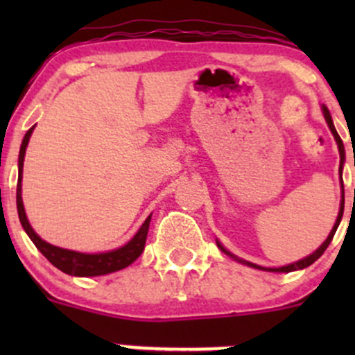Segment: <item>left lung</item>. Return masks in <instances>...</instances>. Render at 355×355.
Returning <instances> with one entry per match:
<instances>
[{
  "instance_id": "8db88e82",
  "label": "left lung",
  "mask_w": 355,
  "mask_h": 355,
  "mask_svg": "<svg viewBox=\"0 0 355 355\" xmlns=\"http://www.w3.org/2000/svg\"><path fill=\"white\" fill-rule=\"evenodd\" d=\"M323 114H324V120H327L328 127H330V130H331L333 137H335L336 144H338V151H340V170H338V171H340V178H342V166H343V161H345V149H343V142H342V139H340V135L336 134V130H335V125H333V120H331V114H330V111H328L327 106H323ZM342 214H343V182H342V204H340V213H338V218H336V223H335V227H333V230L330 232V235H328V239H327V241H324L323 244H321L320 249H318L316 252H313V254H311V256H307V257H304V259L297 261V263H292V264H288V266H282V268H270V270H268V271H278V273H288V271L302 270V268H307V266H311V264H313L314 261H316V259H320V257L323 256V252H324V250H327V247L330 245V242H331L333 235H335L336 228H338V223H340V220H342ZM218 247H220V249L223 250L225 254H228V256L235 257L234 254H230V252H228V250L225 249V247L221 245L220 242H218ZM235 259H237V261H241V259H239V257H235ZM241 263H245V261H241ZM245 264H249V266H254V268H261V266H256V264H252V263H245ZM261 270H266V268H261Z\"/></svg>"
}]
</instances>
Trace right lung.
Returning <instances> with one entry per match:
<instances>
[{"mask_svg":"<svg viewBox=\"0 0 355 355\" xmlns=\"http://www.w3.org/2000/svg\"><path fill=\"white\" fill-rule=\"evenodd\" d=\"M32 130H34V127L28 128L22 141V146H20L19 182H17V209H19L20 223H22L24 230L27 232L31 241L34 242L35 247L42 252V256H44L53 266L62 270L63 273L71 275V277H99V275H108V273H113V271L123 270V268H127L128 264L134 263V261L141 256L142 250H144L151 216H148V220L142 223V227L139 228V232L134 235V239H132L128 244L120 247V249L111 250V252H103V254H82V252H75V250L62 249V247H56V245L48 244V242H44L34 230H32V227L27 221V216H25V209L22 202L24 156H25V149H27Z\"/></svg>","mask_w":355,"mask_h":355,"instance_id":"right-lung-1","label":"right lung"}]
</instances>
